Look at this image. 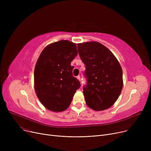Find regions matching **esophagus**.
<instances>
[{
  "label": "esophagus",
  "mask_w": 151,
  "mask_h": 151,
  "mask_svg": "<svg viewBox=\"0 0 151 151\" xmlns=\"http://www.w3.org/2000/svg\"><path fill=\"white\" fill-rule=\"evenodd\" d=\"M77 79H78V80L79 81H81V77H80V75L77 76Z\"/></svg>",
  "instance_id": "obj_1"
}]
</instances>
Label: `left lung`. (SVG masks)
Here are the masks:
<instances>
[{
  "label": "left lung",
  "mask_w": 151,
  "mask_h": 151,
  "mask_svg": "<svg viewBox=\"0 0 151 151\" xmlns=\"http://www.w3.org/2000/svg\"><path fill=\"white\" fill-rule=\"evenodd\" d=\"M79 55L86 66L87 84L83 87L86 104L95 111L111 106L120 96L122 70L106 47L97 42L78 44Z\"/></svg>",
  "instance_id": "8db88e82"
}]
</instances>
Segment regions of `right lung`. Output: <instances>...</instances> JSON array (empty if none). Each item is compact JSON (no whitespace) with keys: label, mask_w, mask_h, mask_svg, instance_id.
Here are the masks:
<instances>
[{"label":"right lung","mask_w":151,"mask_h":151,"mask_svg":"<svg viewBox=\"0 0 151 151\" xmlns=\"http://www.w3.org/2000/svg\"><path fill=\"white\" fill-rule=\"evenodd\" d=\"M78 55L75 43L68 40L52 43L40 55L34 70L37 96L43 105L52 111L67 109L80 81L73 76L71 62Z\"/></svg>","instance_id":"obj_1"}]
</instances>
